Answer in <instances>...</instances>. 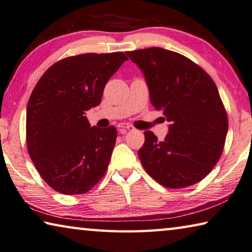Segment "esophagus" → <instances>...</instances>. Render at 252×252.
<instances>
[{
	"instance_id": "34e87169",
	"label": "esophagus",
	"mask_w": 252,
	"mask_h": 252,
	"mask_svg": "<svg viewBox=\"0 0 252 252\" xmlns=\"http://www.w3.org/2000/svg\"><path fill=\"white\" fill-rule=\"evenodd\" d=\"M118 129L121 131L122 134H125L127 130H134V127L129 125V124H125V123H122V124H118Z\"/></svg>"
}]
</instances>
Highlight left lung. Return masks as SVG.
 <instances>
[{"mask_svg":"<svg viewBox=\"0 0 252 252\" xmlns=\"http://www.w3.org/2000/svg\"><path fill=\"white\" fill-rule=\"evenodd\" d=\"M142 70L152 105L162 110L168 133L163 142L146 130L138 156L145 171L166 188L203 180L223 151L228 116L214 81L189 58L163 48L128 51Z\"/></svg>","mask_w":252,"mask_h":252,"instance_id":"obj_1","label":"left lung"}]
</instances>
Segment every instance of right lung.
<instances>
[{
	"label": "right lung",
	"instance_id": "1",
	"mask_svg": "<svg viewBox=\"0 0 252 252\" xmlns=\"http://www.w3.org/2000/svg\"><path fill=\"white\" fill-rule=\"evenodd\" d=\"M125 53H85L51 65L27 108L29 155L41 177L63 194H82L106 173L116 143L114 126H90L86 111L101 101Z\"/></svg>",
	"mask_w": 252,
	"mask_h": 252
}]
</instances>
